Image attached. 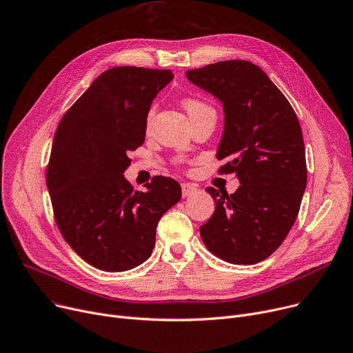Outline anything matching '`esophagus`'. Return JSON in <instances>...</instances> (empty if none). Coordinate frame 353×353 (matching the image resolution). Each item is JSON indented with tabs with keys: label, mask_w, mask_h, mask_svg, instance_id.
<instances>
[{
	"label": "esophagus",
	"mask_w": 353,
	"mask_h": 353,
	"mask_svg": "<svg viewBox=\"0 0 353 353\" xmlns=\"http://www.w3.org/2000/svg\"><path fill=\"white\" fill-rule=\"evenodd\" d=\"M196 192H197V185H194L192 183H183L181 184V194H183V197H190Z\"/></svg>",
	"instance_id": "esophagus-1"
}]
</instances>
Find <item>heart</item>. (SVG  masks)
<instances>
[{"label": "heart", "instance_id": "b5f03b06", "mask_svg": "<svg viewBox=\"0 0 353 353\" xmlns=\"http://www.w3.org/2000/svg\"><path fill=\"white\" fill-rule=\"evenodd\" d=\"M183 106H184L185 112L189 113L190 117H192V116H196V114H199V113H201V112L211 110V108H210L207 103H204L203 101L194 99V98H185V99L183 101ZM152 114H153V109H150V112H149V116H148L149 121H150Z\"/></svg>", "mask_w": 353, "mask_h": 353}]
</instances>
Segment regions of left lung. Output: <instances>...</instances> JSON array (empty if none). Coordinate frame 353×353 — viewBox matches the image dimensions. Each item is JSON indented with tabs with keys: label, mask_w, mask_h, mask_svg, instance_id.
<instances>
[{
	"label": "left lung",
	"mask_w": 353,
	"mask_h": 353,
	"mask_svg": "<svg viewBox=\"0 0 353 353\" xmlns=\"http://www.w3.org/2000/svg\"><path fill=\"white\" fill-rule=\"evenodd\" d=\"M224 108L217 159L220 173H236L240 187L205 192L216 208L200 227L204 245L231 264H256L288 236L307 187V163L298 117L261 68L223 61L185 72Z\"/></svg>",
	"instance_id": "obj_1"
}]
</instances>
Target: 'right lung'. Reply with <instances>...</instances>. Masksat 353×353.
<instances>
[{
  "label": "right lung",
  "mask_w": 353,
  "mask_h": 353,
  "mask_svg": "<svg viewBox=\"0 0 353 353\" xmlns=\"http://www.w3.org/2000/svg\"><path fill=\"white\" fill-rule=\"evenodd\" d=\"M173 78L169 69L110 68L58 125L46 187L65 241L92 267L122 272L145 263L159 220L181 199L170 177L133 192L123 176L128 153L145 142L153 99Z\"/></svg>",
  "instance_id": "1"
}]
</instances>
